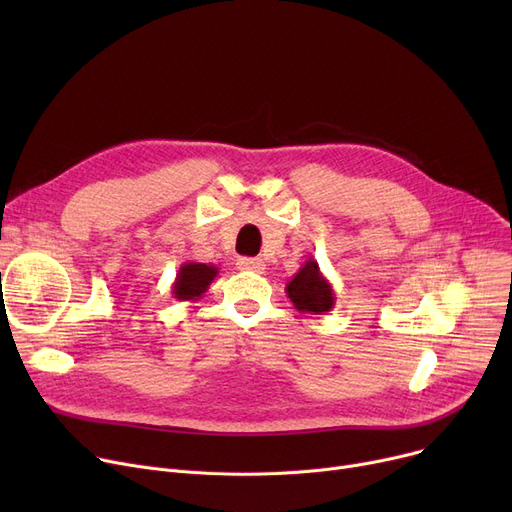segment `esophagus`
Returning a JSON list of instances; mask_svg holds the SVG:
<instances>
[{
    "instance_id": "1",
    "label": "esophagus",
    "mask_w": 512,
    "mask_h": 512,
    "mask_svg": "<svg viewBox=\"0 0 512 512\" xmlns=\"http://www.w3.org/2000/svg\"><path fill=\"white\" fill-rule=\"evenodd\" d=\"M238 267H240V270H245V272L261 274L265 270V261L259 259V257H240Z\"/></svg>"
}]
</instances>
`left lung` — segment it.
I'll return each instance as SVG.
<instances>
[{
  "mask_svg": "<svg viewBox=\"0 0 512 512\" xmlns=\"http://www.w3.org/2000/svg\"><path fill=\"white\" fill-rule=\"evenodd\" d=\"M286 294L294 309L301 313L326 315L336 305L334 288L330 280L321 274L319 263L313 257L288 280Z\"/></svg>",
  "mask_w": 512,
  "mask_h": 512,
  "instance_id": "obj_1",
  "label": "left lung"
}]
</instances>
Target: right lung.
Here are the masks:
<instances>
[{
	"label": "right lung",
	"instance_id": "right-lung-1",
	"mask_svg": "<svg viewBox=\"0 0 512 512\" xmlns=\"http://www.w3.org/2000/svg\"><path fill=\"white\" fill-rule=\"evenodd\" d=\"M218 274H220L218 267L211 263H197V261L182 263L176 274V280L172 284L174 299L191 301V303L199 301Z\"/></svg>",
	"mask_w": 512,
	"mask_h": 512
}]
</instances>
